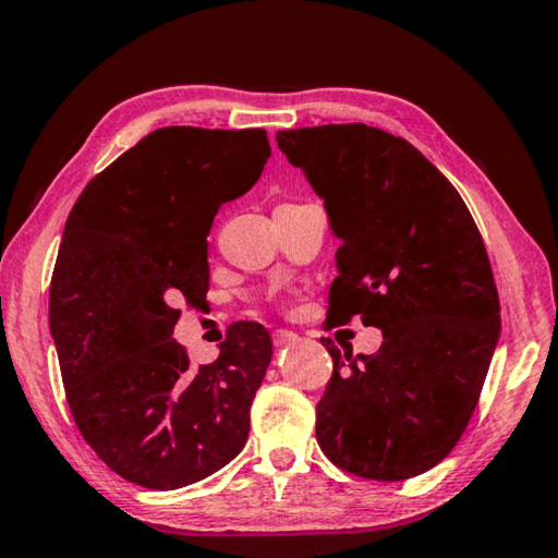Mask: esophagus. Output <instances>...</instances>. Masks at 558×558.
Listing matches in <instances>:
<instances>
[{"label": "esophagus", "instance_id": "esophagus-1", "mask_svg": "<svg viewBox=\"0 0 558 558\" xmlns=\"http://www.w3.org/2000/svg\"><path fill=\"white\" fill-rule=\"evenodd\" d=\"M271 340H274V345H277V348H287V345L299 343V336L294 333V330L279 328V330H274V333H271Z\"/></svg>", "mask_w": 558, "mask_h": 558}]
</instances>
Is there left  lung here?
Returning <instances> with one entry per match:
<instances>
[{
    "instance_id": "1",
    "label": "left lung",
    "mask_w": 558,
    "mask_h": 558,
    "mask_svg": "<svg viewBox=\"0 0 558 558\" xmlns=\"http://www.w3.org/2000/svg\"><path fill=\"white\" fill-rule=\"evenodd\" d=\"M324 198L340 240L328 326L383 330L375 355L333 357L316 404L320 451L367 481H407L441 463L475 412L500 338L485 244L451 181L402 136L367 124L277 132Z\"/></svg>"
}]
</instances>
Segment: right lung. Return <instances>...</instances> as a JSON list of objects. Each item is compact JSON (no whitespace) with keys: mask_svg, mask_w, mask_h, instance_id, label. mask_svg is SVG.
Instances as JSON below:
<instances>
[{"mask_svg":"<svg viewBox=\"0 0 558 558\" xmlns=\"http://www.w3.org/2000/svg\"><path fill=\"white\" fill-rule=\"evenodd\" d=\"M264 130L163 126L85 185L65 220L48 324L65 399L93 451L124 481L175 490L242 451L271 360L267 328L238 320L210 365L171 338L208 294V232L257 183Z\"/></svg>","mask_w":558,"mask_h":558,"instance_id":"right-lung-1","label":"right lung"}]
</instances>
